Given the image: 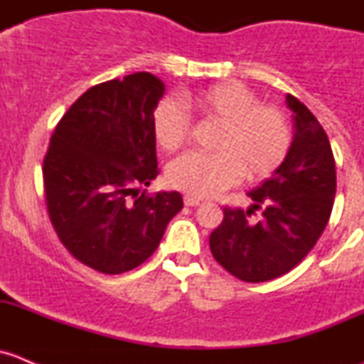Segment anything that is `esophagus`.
I'll return each mask as SVG.
<instances>
[{"mask_svg": "<svg viewBox=\"0 0 364 364\" xmlns=\"http://www.w3.org/2000/svg\"><path fill=\"white\" fill-rule=\"evenodd\" d=\"M199 204H200V199H197V197L193 196H185V205L193 208V205H199Z\"/></svg>", "mask_w": 364, "mask_h": 364, "instance_id": "obj_1", "label": "esophagus"}]
</instances>
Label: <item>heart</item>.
<instances>
[{
	"instance_id": "1",
	"label": "heart",
	"mask_w": 364,
	"mask_h": 364,
	"mask_svg": "<svg viewBox=\"0 0 364 364\" xmlns=\"http://www.w3.org/2000/svg\"><path fill=\"white\" fill-rule=\"evenodd\" d=\"M222 123L215 149L192 151L172 160L167 179L174 188L196 197L216 196L232 186L241 176L260 179L277 171L291 148V128L284 112L260 105L253 91L240 82H222L179 102L164 98L153 109V134L165 151H176L190 134V114Z\"/></svg>"
}]
</instances>
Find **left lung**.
Wrapping results in <instances>:
<instances>
[{
	"label": "left lung",
	"instance_id": "obj_1",
	"mask_svg": "<svg viewBox=\"0 0 364 364\" xmlns=\"http://www.w3.org/2000/svg\"><path fill=\"white\" fill-rule=\"evenodd\" d=\"M285 104L292 112L294 137L287 156L269 179L248 192L253 204L223 208V220L209 236L213 257L243 282L273 280L296 267L315 247L331 216L336 171L324 128L296 97ZM263 218L250 223L253 208Z\"/></svg>",
	"mask_w": 364,
	"mask_h": 364
}]
</instances>
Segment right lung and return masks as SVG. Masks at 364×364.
<instances>
[{
  "mask_svg": "<svg viewBox=\"0 0 364 364\" xmlns=\"http://www.w3.org/2000/svg\"><path fill=\"white\" fill-rule=\"evenodd\" d=\"M164 93L149 72L97 84L50 137L43 159L50 222L67 250L100 273L141 266L183 208L179 192L139 193L159 176L151 116Z\"/></svg>",
  "mask_w": 364,
  "mask_h": 364,
  "instance_id": "obj_1",
  "label": "right lung"
}]
</instances>
